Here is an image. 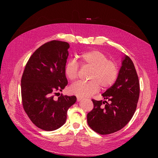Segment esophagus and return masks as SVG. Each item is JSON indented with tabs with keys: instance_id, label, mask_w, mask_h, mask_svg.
Wrapping results in <instances>:
<instances>
[{
	"instance_id": "obj_1",
	"label": "esophagus",
	"mask_w": 158,
	"mask_h": 158,
	"mask_svg": "<svg viewBox=\"0 0 158 158\" xmlns=\"http://www.w3.org/2000/svg\"><path fill=\"white\" fill-rule=\"evenodd\" d=\"M76 98H77V101L78 102H80V101H81V100L84 99V98L81 97V96H77V97H76Z\"/></svg>"
}]
</instances>
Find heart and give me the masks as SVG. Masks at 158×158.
<instances>
[{
    "label": "heart",
    "instance_id": "1",
    "mask_svg": "<svg viewBox=\"0 0 158 158\" xmlns=\"http://www.w3.org/2000/svg\"><path fill=\"white\" fill-rule=\"evenodd\" d=\"M80 63L84 68H91L87 82H79L70 87V92L81 96H89L103 89L110 88L116 82L118 75V67L115 62L109 60L107 55L98 50L82 52L79 56ZM80 66L75 60L70 59L66 63L64 73L71 81L77 79Z\"/></svg>",
    "mask_w": 158,
    "mask_h": 158
}]
</instances>
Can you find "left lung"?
I'll use <instances>...</instances> for the list:
<instances>
[{"instance_id":"obj_1","label":"left lung","mask_w":158,"mask_h":158,"mask_svg":"<svg viewBox=\"0 0 158 158\" xmlns=\"http://www.w3.org/2000/svg\"><path fill=\"white\" fill-rule=\"evenodd\" d=\"M139 95L140 84L135 66L130 57L125 56L116 82L102 94L109 103L92 99L94 108L87 114L89 127L102 135L120 131L135 114Z\"/></svg>"}]
</instances>
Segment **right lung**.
<instances>
[{"instance_id": "obj_1", "label": "right lung", "mask_w": 158, "mask_h": 158, "mask_svg": "<svg viewBox=\"0 0 158 158\" xmlns=\"http://www.w3.org/2000/svg\"><path fill=\"white\" fill-rule=\"evenodd\" d=\"M67 42L52 40L35 50L25 66L21 79L23 108L31 121L42 130L52 131L66 122L74 95L54 98L68 84L64 66L69 56Z\"/></svg>"}]
</instances>
